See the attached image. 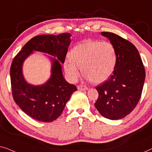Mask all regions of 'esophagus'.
Returning <instances> with one entry per match:
<instances>
[{"mask_svg":"<svg viewBox=\"0 0 152 152\" xmlns=\"http://www.w3.org/2000/svg\"><path fill=\"white\" fill-rule=\"evenodd\" d=\"M77 88H78V89H79V90H87V89H88V87L85 86V85H78Z\"/></svg>","mask_w":152,"mask_h":152,"instance_id":"34e87169","label":"esophagus"}]
</instances>
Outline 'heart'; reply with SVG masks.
<instances>
[{
    "label": "heart",
    "mask_w": 152,
    "mask_h": 152,
    "mask_svg": "<svg viewBox=\"0 0 152 152\" xmlns=\"http://www.w3.org/2000/svg\"><path fill=\"white\" fill-rule=\"evenodd\" d=\"M69 59L64 62V69L72 82L83 74L96 84L105 82L114 73L116 64V50L107 41L86 40L77 45L69 52Z\"/></svg>",
    "instance_id": "obj_1"
}]
</instances>
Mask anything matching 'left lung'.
I'll return each instance as SVG.
<instances>
[{
	"mask_svg": "<svg viewBox=\"0 0 152 152\" xmlns=\"http://www.w3.org/2000/svg\"><path fill=\"white\" fill-rule=\"evenodd\" d=\"M101 35L110 40L116 50L114 73L106 82L98 85L95 107L110 120H119L129 114L139 101L145 79V70L139 52L127 40L112 32Z\"/></svg>",
	"mask_w": 152,
	"mask_h": 152,
	"instance_id": "1",
	"label": "left lung"
}]
</instances>
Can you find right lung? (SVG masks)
I'll list each match as a JSON object with an SVG mask.
<instances>
[{"instance_id": "obj_1", "label": "right lung", "mask_w": 152, "mask_h": 152, "mask_svg": "<svg viewBox=\"0 0 152 152\" xmlns=\"http://www.w3.org/2000/svg\"><path fill=\"white\" fill-rule=\"evenodd\" d=\"M71 34L39 35L29 40L13 60L10 68L12 95L14 101L31 118L40 122L50 123L61 116L72 93L77 90L69 84L62 73L61 63H64ZM34 50L46 53L56 57L51 58L52 74L43 85L33 86L24 80L22 64Z\"/></svg>"}]
</instances>
